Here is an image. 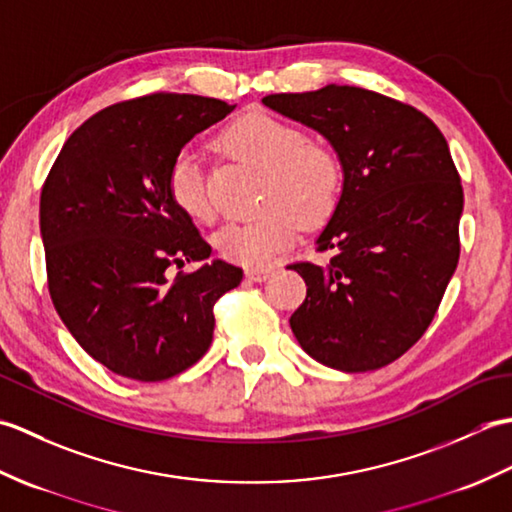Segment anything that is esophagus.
I'll list each match as a JSON object with an SVG mask.
<instances>
[{"instance_id":"obj_1","label":"esophagus","mask_w":512,"mask_h":512,"mask_svg":"<svg viewBox=\"0 0 512 512\" xmlns=\"http://www.w3.org/2000/svg\"><path fill=\"white\" fill-rule=\"evenodd\" d=\"M275 266H262V268H248L246 270V277L250 279V281H266L268 277H273V273H275Z\"/></svg>"}]
</instances>
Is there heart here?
<instances>
[{
  "label": "heart",
  "instance_id": "1",
  "mask_svg": "<svg viewBox=\"0 0 512 512\" xmlns=\"http://www.w3.org/2000/svg\"><path fill=\"white\" fill-rule=\"evenodd\" d=\"M226 156L262 171V217L246 224H224L213 244L235 264L262 268L275 253L295 244L299 222L319 226L341 198V165L330 149L310 143L297 125L268 114H248L217 140ZM169 200L193 222H209L213 204L204 187L198 156L180 151L167 173Z\"/></svg>",
  "mask_w": 512,
  "mask_h": 512
}]
</instances>
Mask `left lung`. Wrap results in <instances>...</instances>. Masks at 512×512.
Here are the masks:
<instances>
[{
  "mask_svg": "<svg viewBox=\"0 0 512 512\" xmlns=\"http://www.w3.org/2000/svg\"><path fill=\"white\" fill-rule=\"evenodd\" d=\"M262 103L319 132L343 171L314 242L332 257L290 266L308 286L292 334L332 369L385 367L429 328L458 266L464 193L447 140L411 105L352 85Z\"/></svg>",
  "mask_w": 512,
  "mask_h": 512,
  "instance_id": "left-lung-1",
  "label": "left lung"
}]
</instances>
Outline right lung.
Wrapping results in <instances>:
<instances>
[{
  "instance_id": "add662e5",
  "label": "right lung",
  "mask_w": 512,
  "mask_h": 512,
  "mask_svg": "<svg viewBox=\"0 0 512 512\" xmlns=\"http://www.w3.org/2000/svg\"><path fill=\"white\" fill-rule=\"evenodd\" d=\"M235 110L195 94H151L96 112L65 140L43 184L39 228L61 321L94 361L156 383L200 361L213 306L242 268L211 259L169 200L171 160ZM203 266L171 282V263Z\"/></svg>"
}]
</instances>
